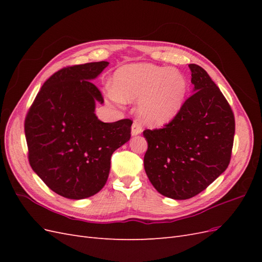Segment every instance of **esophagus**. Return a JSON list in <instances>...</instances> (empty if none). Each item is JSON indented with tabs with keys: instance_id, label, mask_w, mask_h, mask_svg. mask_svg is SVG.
<instances>
[{
	"instance_id": "obj_1",
	"label": "esophagus",
	"mask_w": 262,
	"mask_h": 262,
	"mask_svg": "<svg viewBox=\"0 0 262 262\" xmlns=\"http://www.w3.org/2000/svg\"><path fill=\"white\" fill-rule=\"evenodd\" d=\"M142 133V126L140 124L139 121H134L133 124H132V128H131V134L134 137V136H138V134H141Z\"/></svg>"
}]
</instances>
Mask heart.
Listing matches in <instances>:
<instances>
[{"label": "heart", "mask_w": 262, "mask_h": 262, "mask_svg": "<svg viewBox=\"0 0 262 262\" xmlns=\"http://www.w3.org/2000/svg\"><path fill=\"white\" fill-rule=\"evenodd\" d=\"M185 76L168 68L136 63L119 68L114 74V89L108 90L113 101L138 100L137 113L145 124L162 126L177 116L186 100Z\"/></svg>", "instance_id": "obj_1"}]
</instances>
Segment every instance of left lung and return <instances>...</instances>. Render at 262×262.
Wrapping results in <instances>:
<instances>
[{
  "label": "left lung",
  "instance_id": "left-lung-1",
  "mask_svg": "<svg viewBox=\"0 0 262 262\" xmlns=\"http://www.w3.org/2000/svg\"><path fill=\"white\" fill-rule=\"evenodd\" d=\"M193 94L158 130H145L144 169L161 194L190 199L223 173L231 161L235 119L207 71L189 64Z\"/></svg>",
  "mask_w": 262,
  "mask_h": 262
}]
</instances>
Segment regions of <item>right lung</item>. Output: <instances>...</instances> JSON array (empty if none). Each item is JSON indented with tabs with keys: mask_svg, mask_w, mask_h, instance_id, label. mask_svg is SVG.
<instances>
[{
	"mask_svg": "<svg viewBox=\"0 0 262 262\" xmlns=\"http://www.w3.org/2000/svg\"><path fill=\"white\" fill-rule=\"evenodd\" d=\"M107 61L64 68L45 82L25 120L31 168L52 191L81 200L106 185L110 158L130 140V119L102 122L95 115L104 104L92 81Z\"/></svg>",
	"mask_w": 262,
	"mask_h": 262,
	"instance_id": "1",
	"label": "right lung"
}]
</instances>
